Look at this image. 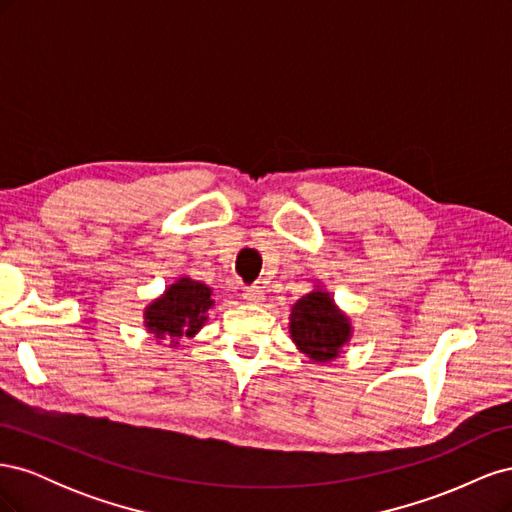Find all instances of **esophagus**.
<instances>
[{
  "instance_id": "34e87169",
  "label": "esophagus",
  "mask_w": 512,
  "mask_h": 512,
  "mask_svg": "<svg viewBox=\"0 0 512 512\" xmlns=\"http://www.w3.org/2000/svg\"><path fill=\"white\" fill-rule=\"evenodd\" d=\"M243 299L247 303L258 305V303H262V299H265V292L260 290V286H247V288H243Z\"/></svg>"
}]
</instances>
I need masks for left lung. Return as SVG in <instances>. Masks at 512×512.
I'll return each instance as SVG.
<instances>
[{
	"label": "left lung",
	"instance_id": "1",
	"mask_svg": "<svg viewBox=\"0 0 512 512\" xmlns=\"http://www.w3.org/2000/svg\"><path fill=\"white\" fill-rule=\"evenodd\" d=\"M352 324L329 292L316 288L292 305L290 337L316 363L333 361L350 342Z\"/></svg>",
	"mask_w": 512,
	"mask_h": 512
}]
</instances>
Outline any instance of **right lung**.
<instances>
[{
  "mask_svg": "<svg viewBox=\"0 0 512 512\" xmlns=\"http://www.w3.org/2000/svg\"><path fill=\"white\" fill-rule=\"evenodd\" d=\"M213 307L211 288L190 277H179L170 284L160 299L145 307V327L158 339H173L177 346L181 337L196 335L207 322V312Z\"/></svg>",
  "mask_w": 512,
  "mask_h": 512,
  "instance_id": "1",
  "label": "right lung"
}]
</instances>
